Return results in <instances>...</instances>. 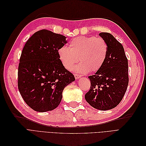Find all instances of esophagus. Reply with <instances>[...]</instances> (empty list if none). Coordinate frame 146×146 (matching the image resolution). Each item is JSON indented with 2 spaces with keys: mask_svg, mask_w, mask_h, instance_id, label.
<instances>
[{
  "mask_svg": "<svg viewBox=\"0 0 146 146\" xmlns=\"http://www.w3.org/2000/svg\"><path fill=\"white\" fill-rule=\"evenodd\" d=\"M74 77H75V78H76V79H78V78H80L81 77V76H80V74H74Z\"/></svg>",
  "mask_w": 146,
  "mask_h": 146,
  "instance_id": "34e87169",
  "label": "esophagus"
}]
</instances>
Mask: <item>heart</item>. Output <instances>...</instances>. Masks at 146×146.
I'll return each instance as SVG.
<instances>
[{
  "label": "heart",
  "mask_w": 146,
  "mask_h": 146,
  "mask_svg": "<svg viewBox=\"0 0 146 146\" xmlns=\"http://www.w3.org/2000/svg\"><path fill=\"white\" fill-rule=\"evenodd\" d=\"M108 46L101 37L80 36L70 41L69 48L61 47L58 50L59 58L64 67L70 70L79 60L80 63L75 67L76 71L85 74L99 70L107 58Z\"/></svg>",
  "instance_id": "obj_1"
}]
</instances>
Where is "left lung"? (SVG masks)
Returning <instances> with one entry per match:
<instances>
[{
  "label": "left lung",
  "mask_w": 146,
  "mask_h": 146,
  "mask_svg": "<svg viewBox=\"0 0 146 146\" xmlns=\"http://www.w3.org/2000/svg\"><path fill=\"white\" fill-rule=\"evenodd\" d=\"M99 35L107 43L108 54L102 67L88 77L91 87L85 98L92 107L103 111L121 102L129 84V68L121 44L109 33L101 32Z\"/></svg>",
  "instance_id": "left-lung-1"
}]
</instances>
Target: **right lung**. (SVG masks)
<instances>
[{"instance_id":"obj_1","label":"right lung","mask_w":146,"mask_h":146,"mask_svg":"<svg viewBox=\"0 0 146 146\" xmlns=\"http://www.w3.org/2000/svg\"><path fill=\"white\" fill-rule=\"evenodd\" d=\"M62 35L43 29L31 36L21 53L17 85L25 102L35 111L56 108L65 86L75 80L59 58L58 50L67 41Z\"/></svg>"}]
</instances>
